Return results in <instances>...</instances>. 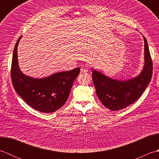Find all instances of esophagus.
Segmentation results:
<instances>
[{"instance_id":"obj_1","label":"esophagus","mask_w":159,"mask_h":159,"mask_svg":"<svg viewBox=\"0 0 159 159\" xmlns=\"http://www.w3.org/2000/svg\"><path fill=\"white\" fill-rule=\"evenodd\" d=\"M87 73V70L85 67H81L80 68V74H85Z\"/></svg>"}]
</instances>
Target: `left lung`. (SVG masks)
<instances>
[{"label":"left lung","mask_w":159,"mask_h":159,"mask_svg":"<svg viewBox=\"0 0 159 159\" xmlns=\"http://www.w3.org/2000/svg\"><path fill=\"white\" fill-rule=\"evenodd\" d=\"M144 39V66L137 76L127 80L111 79L97 70H92L93 83L100 102L107 109L119 111L139 98L152 76V61L146 39Z\"/></svg>","instance_id":"1"}]
</instances>
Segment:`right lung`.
<instances>
[{
  "label": "right lung",
  "instance_id": "obj_1",
  "mask_svg": "<svg viewBox=\"0 0 159 159\" xmlns=\"http://www.w3.org/2000/svg\"><path fill=\"white\" fill-rule=\"evenodd\" d=\"M17 41L13 53L11 76L17 93L30 107L42 113H53L62 107L68 98L71 88L80 68L57 72L42 79L30 77L20 70L18 61Z\"/></svg>",
  "mask_w": 159,
  "mask_h": 159
}]
</instances>
